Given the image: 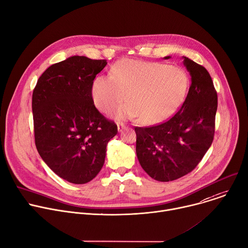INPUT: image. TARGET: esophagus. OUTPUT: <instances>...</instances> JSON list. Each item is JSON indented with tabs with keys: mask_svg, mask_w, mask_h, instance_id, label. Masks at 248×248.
Returning <instances> with one entry per match:
<instances>
[{
	"mask_svg": "<svg viewBox=\"0 0 248 248\" xmlns=\"http://www.w3.org/2000/svg\"><path fill=\"white\" fill-rule=\"evenodd\" d=\"M117 125H118V130H119L120 132H121L124 128H125V124H124V123H118Z\"/></svg>",
	"mask_w": 248,
	"mask_h": 248,
	"instance_id": "obj_1",
	"label": "esophagus"
}]
</instances>
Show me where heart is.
<instances>
[{"instance_id": "b5f03b06", "label": "heart", "mask_w": 248, "mask_h": 248, "mask_svg": "<svg viewBox=\"0 0 248 248\" xmlns=\"http://www.w3.org/2000/svg\"><path fill=\"white\" fill-rule=\"evenodd\" d=\"M190 79L182 67L158 62L123 59L111 68V76H98L91 95L105 114L126 99L115 112L118 120L140 117L145 124H160L172 117L188 94Z\"/></svg>"}]
</instances>
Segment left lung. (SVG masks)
I'll use <instances>...</instances> for the list:
<instances>
[{
    "label": "left lung",
    "mask_w": 248,
    "mask_h": 248,
    "mask_svg": "<svg viewBox=\"0 0 248 248\" xmlns=\"http://www.w3.org/2000/svg\"><path fill=\"white\" fill-rule=\"evenodd\" d=\"M183 59L192 83L182 107L163 124L134 128L138 159L142 169L160 182L194 170L214 140L217 95L213 80L205 67L188 57Z\"/></svg>",
    "instance_id": "1"
}]
</instances>
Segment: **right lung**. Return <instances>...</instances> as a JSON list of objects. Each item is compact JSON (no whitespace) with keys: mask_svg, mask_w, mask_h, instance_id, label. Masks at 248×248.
<instances>
[{"mask_svg":"<svg viewBox=\"0 0 248 248\" xmlns=\"http://www.w3.org/2000/svg\"><path fill=\"white\" fill-rule=\"evenodd\" d=\"M107 60L71 56L42 73L32 93L36 149L47 166L73 184L101 171L117 124L96 108L91 89Z\"/></svg>","mask_w":248,"mask_h":248,"instance_id":"add662e5","label":"right lung"}]
</instances>
